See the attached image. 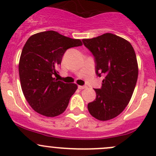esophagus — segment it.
I'll use <instances>...</instances> for the list:
<instances>
[{
	"mask_svg": "<svg viewBox=\"0 0 156 156\" xmlns=\"http://www.w3.org/2000/svg\"><path fill=\"white\" fill-rule=\"evenodd\" d=\"M78 88H79V89H80V90H81V89H86V86H78Z\"/></svg>",
	"mask_w": 156,
	"mask_h": 156,
	"instance_id": "obj_1",
	"label": "esophagus"
}]
</instances>
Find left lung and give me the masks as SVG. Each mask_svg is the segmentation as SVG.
<instances>
[{
  "label": "left lung",
  "instance_id": "8db88e82",
  "mask_svg": "<svg viewBox=\"0 0 156 156\" xmlns=\"http://www.w3.org/2000/svg\"><path fill=\"white\" fill-rule=\"evenodd\" d=\"M94 58L95 73L104 76L102 86L94 89L96 98L88 104L90 114L107 121L119 115L131 98L138 76L135 52L126 40L110 33L83 39Z\"/></svg>",
  "mask_w": 156,
  "mask_h": 156
}]
</instances>
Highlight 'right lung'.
I'll use <instances>...</instances> for the list:
<instances>
[{
    "instance_id": "1",
    "label": "right lung",
    "mask_w": 156,
    "mask_h": 156,
    "mask_svg": "<svg viewBox=\"0 0 156 156\" xmlns=\"http://www.w3.org/2000/svg\"><path fill=\"white\" fill-rule=\"evenodd\" d=\"M82 45L80 40L54 30L32 35L25 43L19 60V78L24 95L37 113L54 117L66 110L77 86L58 80L54 75H58L56 69L67 49Z\"/></svg>"
}]
</instances>
